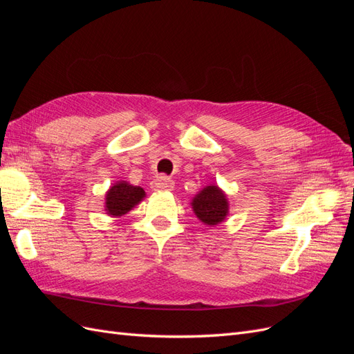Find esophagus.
<instances>
[{
	"label": "esophagus",
	"instance_id": "1",
	"mask_svg": "<svg viewBox=\"0 0 354 354\" xmlns=\"http://www.w3.org/2000/svg\"><path fill=\"white\" fill-rule=\"evenodd\" d=\"M152 187L156 190H171L174 187V181L165 176H159L153 180Z\"/></svg>",
	"mask_w": 354,
	"mask_h": 354
}]
</instances>
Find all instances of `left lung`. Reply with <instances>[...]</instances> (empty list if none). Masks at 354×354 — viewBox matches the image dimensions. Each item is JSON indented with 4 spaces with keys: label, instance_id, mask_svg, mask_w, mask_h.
<instances>
[{
    "label": "left lung",
    "instance_id": "8db88e82",
    "mask_svg": "<svg viewBox=\"0 0 354 354\" xmlns=\"http://www.w3.org/2000/svg\"><path fill=\"white\" fill-rule=\"evenodd\" d=\"M195 216L208 227H216L229 216V199L226 192L217 185L205 186L194 196L190 202Z\"/></svg>",
    "mask_w": 354,
    "mask_h": 354
}]
</instances>
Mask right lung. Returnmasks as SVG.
Here are the masks:
<instances>
[{"instance_id": "1", "label": "right lung", "mask_w": 354, "mask_h": 354, "mask_svg": "<svg viewBox=\"0 0 354 354\" xmlns=\"http://www.w3.org/2000/svg\"><path fill=\"white\" fill-rule=\"evenodd\" d=\"M146 194L140 186H133L125 180L113 183L104 195V211L111 217H122L138 205Z\"/></svg>"}]
</instances>
